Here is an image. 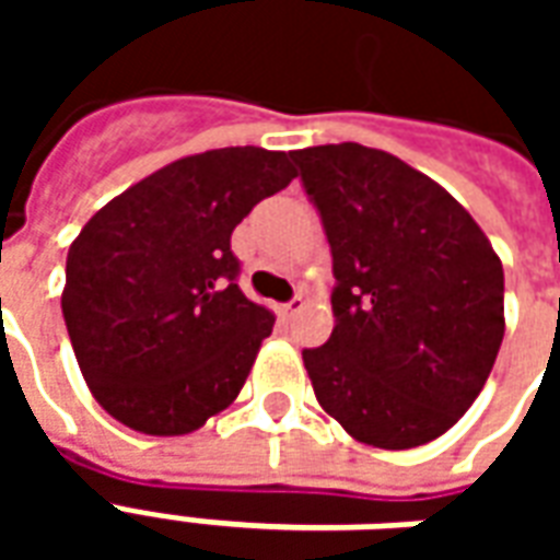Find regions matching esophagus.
I'll use <instances>...</instances> for the list:
<instances>
[{"label":"esophagus","instance_id":"obj_1","mask_svg":"<svg viewBox=\"0 0 560 560\" xmlns=\"http://www.w3.org/2000/svg\"><path fill=\"white\" fill-rule=\"evenodd\" d=\"M303 308H305V300H303V296H293L291 303L281 305V315H284V317H293V315H300Z\"/></svg>","mask_w":560,"mask_h":560}]
</instances>
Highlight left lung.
Here are the masks:
<instances>
[{
	"mask_svg": "<svg viewBox=\"0 0 560 560\" xmlns=\"http://www.w3.org/2000/svg\"><path fill=\"white\" fill-rule=\"evenodd\" d=\"M332 252L327 345L303 351L320 408L381 450L429 444L480 396L504 339V267L446 188L384 149L291 155Z\"/></svg>",
	"mask_w": 560,
	"mask_h": 560,
	"instance_id": "left-lung-1",
	"label": "left lung"
}]
</instances>
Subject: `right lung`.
Instances as JSON below:
<instances>
[{
    "label": "right lung",
    "mask_w": 560,
    "mask_h": 560,
    "mask_svg": "<svg viewBox=\"0 0 560 560\" xmlns=\"http://www.w3.org/2000/svg\"><path fill=\"white\" fill-rule=\"evenodd\" d=\"M293 176L288 152L209 149L149 173L83 224L62 315L114 420L173 438L240 396L276 315L240 291L231 233Z\"/></svg>",
    "instance_id": "obj_1"
}]
</instances>
